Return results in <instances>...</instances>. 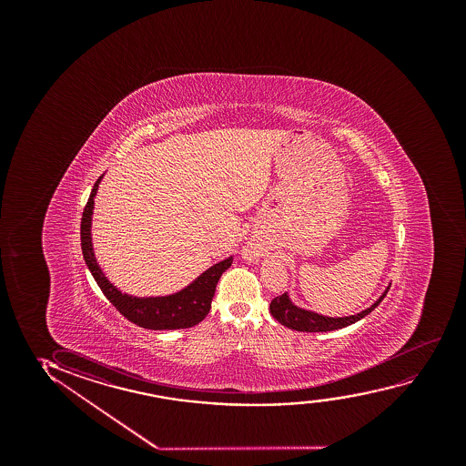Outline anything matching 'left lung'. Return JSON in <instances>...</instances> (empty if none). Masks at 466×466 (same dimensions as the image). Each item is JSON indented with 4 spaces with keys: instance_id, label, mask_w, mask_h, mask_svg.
I'll return each mask as SVG.
<instances>
[{
    "instance_id": "left-lung-1",
    "label": "left lung",
    "mask_w": 466,
    "mask_h": 466,
    "mask_svg": "<svg viewBox=\"0 0 466 466\" xmlns=\"http://www.w3.org/2000/svg\"><path fill=\"white\" fill-rule=\"evenodd\" d=\"M390 287L383 291L382 296L368 307L363 312L349 315V317H325L321 313L306 310L296 306L293 300L289 299L288 293L277 296L270 302V313L279 323L287 326L289 329L302 332H326L340 329L345 326L353 325L360 319H364L366 315H370L380 302H382L385 294L389 293Z\"/></svg>"
}]
</instances>
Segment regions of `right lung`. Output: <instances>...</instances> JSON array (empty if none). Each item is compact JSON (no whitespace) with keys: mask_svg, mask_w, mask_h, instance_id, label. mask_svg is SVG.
Masks as SVG:
<instances>
[{"mask_svg":"<svg viewBox=\"0 0 466 466\" xmlns=\"http://www.w3.org/2000/svg\"><path fill=\"white\" fill-rule=\"evenodd\" d=\"M103 175L96 179L92 187L89 200L84 207L83 219H81V248H83L84 261L89 268L90 274L96 279V285L100 287L106 299L119 310V312L135 325L147 328V329H185L202 321L210 312L211 299L215 296L217 283L224 270H228L232 264V256L219 261L204 274L198 275L196 280L183 288L178 293L168 296H149V298H137L111 283L105 277L102 268L96 262L92 247V213H94V198H96L98 185Z\"/></svg>","mask_w":466,"mask_h":466,"instance_id":"1","label":"right lung"}]
</instances>
